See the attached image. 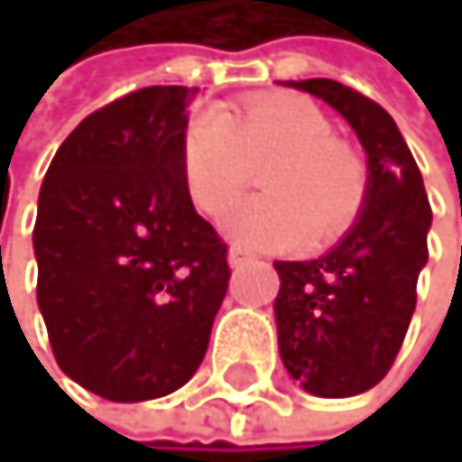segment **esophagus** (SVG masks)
I'll return each mask as SVG.
<instances>
[{
    "label": "esophagus",
    "instance_id": "obj_1",
    "mask_svg": "<svg viewBox=\"0 0 462 462\" xmlns=\"http://www.w3.org/2000/svg\"><path fill=\"white\" fill-rule=\"evenodd\" d=\"M228 263H231V269H243V266H248V263H254V254L245 251V248H240V245H234L228 251Z\"/></svg>",
    "mask_w": 462,
    "mask_h": 462
}]
</instances>
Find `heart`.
Segmentation results:
<instances>
[{"instance_id":"heart-1","label":"heart","mask_w":462,"mask_h":462,"mask_svg":"<svg viewBox=\"0 0 462 462\" xmlns=\"http://www.w3.org/2000/svg\"><path fill=\"white\" fill-rule=\"evenodd\" d=\"M266 196L245 202L228 231L254 248L329 243L367 199V167L336 138L327 115L298 95H260L196 115L181 144V171L202 214L222 217L254 181Z\"/></svg>"}]
</instances>
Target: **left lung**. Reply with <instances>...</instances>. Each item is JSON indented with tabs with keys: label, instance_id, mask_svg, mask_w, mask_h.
Instances as JSON below:
<instances>
[{
	"label": "left lung",
	"instance_id": "1",
	"mask_svg": "<svg viewBox=\"0 0 462 462\" xmlns=\"http://www.w3.org/2000/svg\"><path fill=\"white\" fill-rule=\"evenodd\" d=\"M321 97L367 152V199L356 226L318 260H277V347L303 391L327 399L379 384L405 341L429 263L431 205L393 118L338 80L286 83Z\"/></svg>",
	"mask_w": 462,
	"mask_h": 462
}]
</instances>
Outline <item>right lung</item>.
Segmentation results:
<instances>
[{"mask_svg": "<svg viewBox=\"0 0 462 462\" xmlns=\"http://www.w3.org/2000/svg\"><path fill=\"white\" fill-rule=\"evenodd\" d=\"M199 89L147 86L83 118L40 188L37 303L60 370L109 402L179 391L228 291V245L181 171Z\"/></svg>", "mask_w": 462, "mask_h": 462, "instance_id": "1", "label": "right lung"}]
</instances>
